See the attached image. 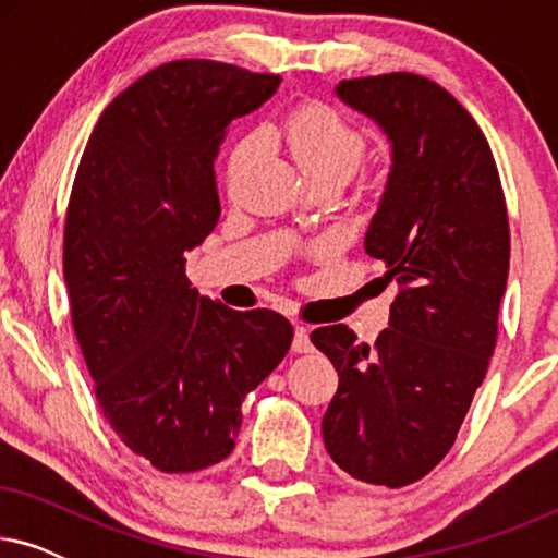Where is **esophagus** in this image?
Here are the masks:
<instances>
[{"label": "esophagus", "instance_id": "obj_1", "mask_svg": "<svg viewBox=\"0 0 558 558\" xmlns=\"http://www.w3.org/2000/svg\"><path fill=\"white\" fill-rule=\"evenodd\" d=\"M294 353H310L312 342H310V327L307 325H294V342H292Z\"/></svg>", "mask_w": 558, "mask_h": 558}]
</instances>
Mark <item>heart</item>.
Wrapping results in <instances>:
<instances>
[{
    "label": "heart",
    "mask_w": 558,
    "mask_h": 558,
    "mask_svg": "<svg viewBox=\"0 0 558 558\" xmlns=\"http://www.w3.org/2000/svg\"><path fill=\"white\" fill-rule=\"evenodd\" d=\"M271 140H279L300 165L304 178L310 182L332 180L345 182L363 165L368 140L361 129L330 109L327 104H304L289 111L284 119L269 126ZM256 151V142L246 140L231 151L228 159V180L235 182L246 170Z\"/></svg>",
    "instance_id": "heart-1"
}]
</instances>
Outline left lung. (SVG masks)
Returning <instances> with one entry per match:
<instances>
[{"label":"left lung","mask_w":558,"mask_h":558,"mask_svg":"<svg viewBox=\"0 0 558 558\" xmlns=\"http://www.w3.org/2000/svg\"><path fill=\"white\" fill-rule=\"evenodd\" d=\"M338 96L393 144L365 251L399 294L376 345L348 325L310 335L340 376L323 437L350 477L403 487L452 449L495 353L510 264L506 195L485 134L434 81L368 75L340 81Z\"/></svg>","instance_id":"obj_1"}]
</instances>
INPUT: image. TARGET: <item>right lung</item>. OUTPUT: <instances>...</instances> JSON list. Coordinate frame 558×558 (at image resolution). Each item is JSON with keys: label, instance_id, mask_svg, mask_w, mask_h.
I'll return each mask as SVG.
<instances>
[{"label": "right lung", "instance_id": "add662e5", "mask_svg": "<svg viewBox=\"0 0 558 558\" xmlns=\"http://www.w3.org/2000/svg\"><path fill=\"white\" fill-rule=\"evenodd\" d=\"M279 75L172 60L113 98L83 149L65 213L75 340L106 422L167 475L235 447L241 403L294 330L274 310H231L190 287L185 254L218 223V149Z\"/></svg>", "mask_w": 558, "mask_h": 558}]
</instances>
